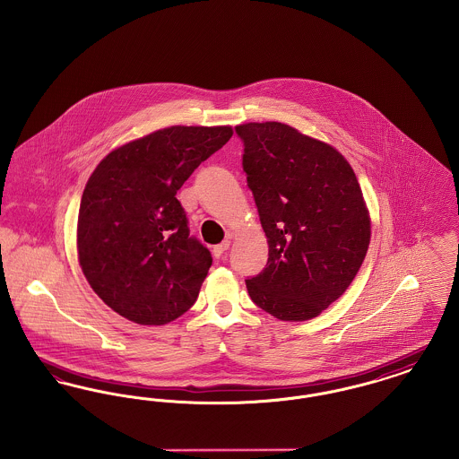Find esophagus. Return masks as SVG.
I'll return each mask as SVG.
<instances>
[{
	"label": "esophagus",
	"instance_id": "obj_1",
	"mask_svg": "<svg viewBox=\"0 0 459 459\" xmlns=\"http://www.w3.org/2000/svg\"><path fill=\"white\" fill-rule=\"evenodd\" d=\"M229 246H230V240H223V242H220L217 246H213V256L220 258L229 249Z\"/></svg>",
	"mask_w": 459,
	"mask_h": 459
}]
</instances>
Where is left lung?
I'll return each instance as SVG.
<instances>
[{
	"instance_id": "1",
	"label": "left lung",
	"mask_w": 459,
	"mask_h": 459,
	"mask_svg": "<svg viewBox=\"0 0 459 459\" xmlns=\"http://www.w3.org/2000/svg\"><path fill=\"white\" fill-rule=\"evenodd\" d=\"M242 169L268 240V262L246 281L253 303L285 322L318 316L367 256L370 217L346 158L281 122L236 127Z\"/></svg>"
}]
</instances>
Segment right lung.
<instances>
[{
  "label": "right lung",
  "instance_id": "right-lung-1",
  "mask_svg": "<svg viewBox=\"0 0 459 459\" xmlns=\"http://www.w3.org/2000/svg\"><path fill=\"white\" fill-rule=\"evenodd\" d=\"M232 129L174 126L131 141L89 177L77 251L92 290L124 318L163 325L196 303L212 255L189 236L177 191Z\"/></svg>",
  "mask_w": 459,
  "mask_h": 459
}]
</instances>
